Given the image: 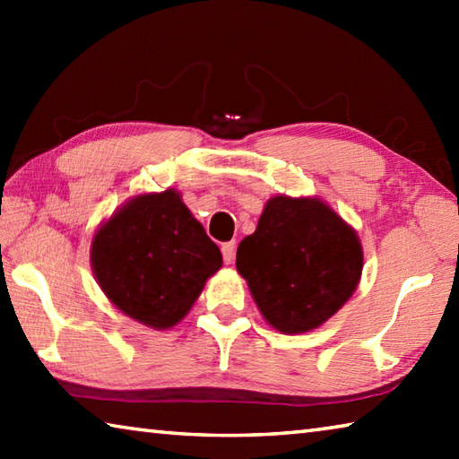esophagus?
Wrapping results in <instances>:
<instances>
[{"mask_svg": "<svg viewBox=\"0 0 459 459\" xmlns=\"http://www.w3.org/2000/svg\"><path fill=\"white\" fill-rule=\"evenodd\" d=\"M235 251H237L235 240H230V243L222 245V259H224V263H227V265H230V263L235 261Z\"/></svg>", "mask_w": 459, "mask_h": 459, "instance_id": "obj_1", "label": "esophagus"}]
</instances>
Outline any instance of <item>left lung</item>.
I'll use <instances>...</instances> for the list:
<instances>
[{
	"label": "left lung",
	"instance_id": "1",
	"mask_svg": "<svg viewBox=\"0 0 459 459\" xmlns=\"http://www.w3.org/2000/svg\"><path fill=\"white\" fill-rule=\"evenodd\" d=\"M362 267L356 230L317 196L269 198L257 229L237 248V271L281 333L328 322L352 298Z\"/></svg>",
	"mask_w": 459,
	"mask_h": 459
}]
</instances>
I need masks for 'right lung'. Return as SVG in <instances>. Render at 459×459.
Returning a JSON list of instances; mask_svg holds the SVG:
<instances>
[{
  "label": "right lung",
  "instance_id": "add662e5",
  "mask_svg": "<svg viewBox=\"0 0 459 459\" xmlns=\"http://www.w3.org/2000/svg\"><path fill=\"white\" fill-rule=\"evenodd\" d=\"M91 267L107 299L153 330L180 324L222 267L221 248L168 188L129 198L97 229Z\"/></svg>",
  "mask_w": 459,
  "mask_h": 459
}]
</instances>
